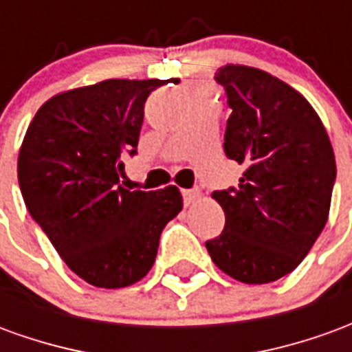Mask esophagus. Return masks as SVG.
<instances>
[{"label": "esophagus", "instance_id": "esophagus-1", "mask_svg": "<svg viewBox=\"0 0 352 352\" xmlns=\"http://www.w3.org/2000/svg\"><path fill=\"white\" fill-rule=\"evenodd\" d=\"M184 206H192V204H196L199 198H201V192L198 188H194V190H184Z\"/></svg>", "mask_w": 352, "mask_h": 352}]
</instances>
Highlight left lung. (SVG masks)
<instances>
[{
    "label": "left lung",
    "instance_id": "left-lung-1",
    "mask_svg": "<svg viewBox=\"0 0 352 352\" xmlns=\"http://www.w3.org/2000/svg\"><path fill=\"white\" fill-rule=\"evenodd\" d=\"M214 79L232 107L224 153L245 171L237 188L211 194L226 224L206 247L232 279L273 283L294 272L324 230L332 143L317 111L285 80L241 64L222 65Z\"/></svg>",
    "mask_w": 352,
    "mask_h": 352
}]
</instances>
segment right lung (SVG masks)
<instances>
[{"instance_id": "right-lung-1", "label": "right lung", "mask_w": 352, "mask_h": 352, "mask_svg": "<svg viewBox=\"0 0 352 352\" xmlns=\"http://www.w3.org/2000/svg\"><path fill=\"white\" fill-rule=\"evenodd\" d=\"M160 79H107L43 103L20 145L28 211L67 267L98 288L135 285L151 272L164 226L183 196L128 190L122 156L138 148L145 101Z\"/></svg>"}]
</instances>
